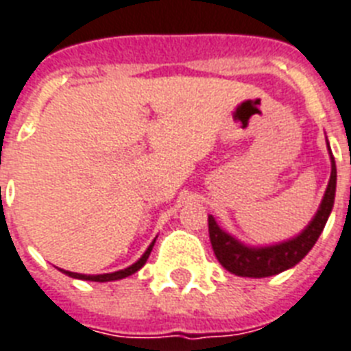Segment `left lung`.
<instances>
[{"instance_id": "obj_1", "label": "left lung", "mask_w": 351, "mask_h": 351, "mask_svg": "<svg viewBox=\"0 0 351 351\" xmlns=\"http://www.w3.org/2000/svg\"><path fill=\"white\" fill-rule=\"evenodd\" d=\"M326 147H328L330 162H332L328 187L324 191L323 200L312 221L294 238L281 241V243L265 245V247L245 245L243 241L221 229L220 225L216 223L215 216L209 215L210 245L225 270L241 278H269V276H276L283 270L295 267L312 250L328 221V216L333 209V200H335L337 167H335V158L332 155L328 141H326Z\"/></svg>"}]
</instances>
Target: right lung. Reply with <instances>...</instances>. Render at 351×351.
<instances>
[{
	"instance_id": "right-lung-1",
	"label": "right lung",
	"mask_w": 351,
	"mask_h": 351,
	"mask_svg": "<svg viewBox=\"0 0 351 351\" xmlns=\"http://www.w3.org/2000/svg\"><path fill=\"white\" fill-rule=\"evenodd\" d=\"M153 245H155V240L151 241V245L146 249V252L141 256V258L136 259L135 263L130 265L128 269H122V270H117V272H110V274H77V272H70V270H62V274L70 276V278H75V279H84V281H99V283H106V281H117V279H124L128 276L135 274L136 270H141L144 265H146L147 258H149L151 250H153Z\"/></svg>"
}]
</instances>
